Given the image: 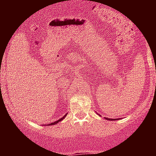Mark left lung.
Returning <instances> with one entry per match:
<instances>
[{
    "instance_id": "obj_1",
    "label": "left lung",
    "mask_w": 156,
    "mask_h": 156,
    "mask_svg": "<svg viewBox=\"0 0 156 156\" xmlns=\"http://www.w3.org/2000/svg\"><path fill=\"white\" fill-rule=\"evenodd\" d=\"M110 120H113V119H110Z\"/></svg>"
}]
</instances>
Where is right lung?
I'll use <instances>...</instances> for the list:
<instances>
[{"label": "right lung", "instance_id": "add662e5", "mask_svg": "<svg viewBox=\"0 0 156 156\" xmlns=\"http://www.w3.org/2000/svg\"><path fill=\"white\" fill-rule=\"evenodd\" d=\"M66 115H67V114H66V115H65L64 116L62 117V118H61V119H58V121H55V122H51V123H50V124H49V125H55V124H57V123H58V122H59V121L62 120V119H64V118H65V117L66 116Z\"/></svg>", "mask_w": 156, "mask_h": 156}]
</instances>
